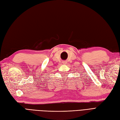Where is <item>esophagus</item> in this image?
I'll use <instances>...</instances> for the list:
<instances>
[{"label": "esophagus", "mask_w": 120, "mask_h": 120, "mask_svg": "<svg viewBox=\"0 0 120 120\" xmlns=\"http://www.w3.org/2000/svg\"><path fill=\"white\" fill-rule=\"evenodd\" d=\"M63 64H66V62H63Z\"/></svg>", "instance_id": "obj_1"}]
</instances>
